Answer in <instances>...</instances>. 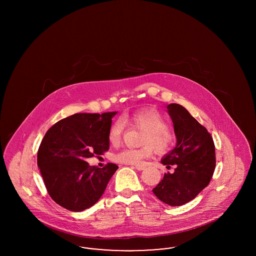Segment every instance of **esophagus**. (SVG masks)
Wrapping results in <instances>:
<instances>
[{
	"label": "esophagus",
	"mask_w": 256,
	"mask_h": 256,
	"mask_svg": "<svg viewBox=\"0 0 256 256\" xmlns=\"http://www.w3.org/2000/svg\"><path fill=\"white\" fill-rule=\"evenodd\" d=\"M134 168H135L136 170H143L145 169V167H144V166H142V165H135V166H134Z\"/></svg>",
	"instance_id": "34e87169"
}]
</instances>
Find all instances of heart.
<instances>
[{"mask_svg": "<svg viewBox=\"0 0 256 256\" xmlns=\"http://www.w3.org/2000/svg\"><path fill=\"white\" fill-rule=\"evenodd\" d=\"M143 132L140 148H124L114 156L116 162L130 165H140L144 159L152 156V146L159 152H165L170 148L174 142V134L167 128L165 118L154 108H144L137 110L124 119ZM124 132V124L116 121L111 124L108 132V140L112 145L120 143Z\"/></svg>", "mask_w": 256, "mask_h": 256, "instance_id": "obj_1", "label": "heart"}]
</instances>
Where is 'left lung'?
<instances>
[{
    "mask_svg": "<svg viewBox=\"0 0 256 256\" xmlns=\"http://www.w3.org/2000/svg\"><path fill=\"white\" fill-rule=\"evenodd\" d=\"M174 124L176 145L161 159L172 174H164L163 180L152 189L161 202L180 206L194 200L210 182L216 166L215 146L206 128L178 104L167 106Z\"/></svg>",
    "mask_w": 256,
    "mask_h": 256,
    "instance_id": "8db88e82",
    "label": "left lung"
}]
</instances>
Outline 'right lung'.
Masks as SVG:
<instances>
[{"instance_id": "right-lung-1", "label": "right lung", "mask_w": 256, "mask_h": 256, "mask_svg": "<svg viewBox=\"0 0 256 256\" xmlns=\"http://www.w3.org/2000/svg\"><path fill=\"white\" fill-rule=\"evenodd\" d=\"M114 112L76 113L56 122L46 132L37 152V165L50 198L60 206L80 212L102 196L118 166H90L87 158L110 148Z\"/></svg>"}]
</instances>
